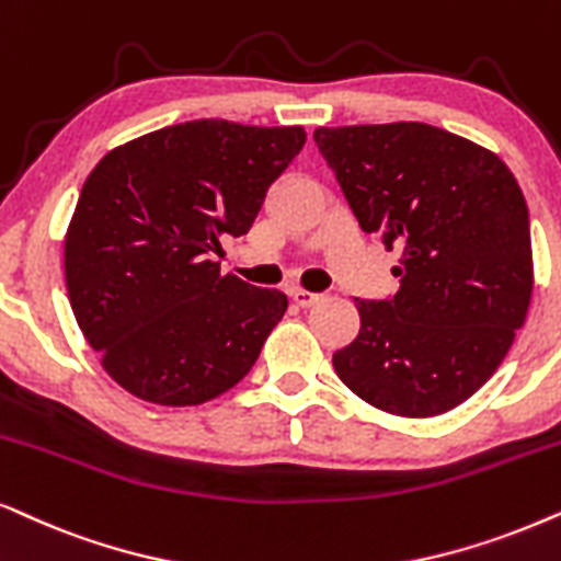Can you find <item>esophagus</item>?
<instances>
[{"instance_id":"1","label":"esophagus","mask_w":561,"mask_h":561,"mask_svg":"<svg viewBox=\"0 0 561 561\" xmlns=\"http://www.w3.org/2000/svg\"><path fill=\"white\" fill-rule=\"evenodd\" d=\"M290 298H294L298 307L309 309V307H314V304L322 301L324 294H309V290H304V288H290Z\"/></svg>"}]
</instances>
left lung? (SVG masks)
I'll list each match as a JSON object with an SVG mask.
<instances>
[{"mask_svg":"<svg viewBox=\"0 0 561 561\" xmlns=\"http://www.w3.org/2000/svg\"><path fill=\"white\" fill-rule=\"evenodd\" d=\"M360 229L399 250L394 296L355 298L360 332L332 355L368 404L431 417L467 402L511 351L534 290L518 180L427 123L317 128Z\"/></svg>","mask_w":561,"mask_h":561,"instance_id":"8db88e82","label":"left lung"}]
</instances>
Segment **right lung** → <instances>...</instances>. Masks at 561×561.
<instances>
[{
  "label": "right lung",
  "instance_id": "obj_1",
  "mask_svg": "<svg viewBox=\"0 0 561 561\" xmlns=\"http://www.w3.org/2000/svg\"><path fill=\"white\" fill-rule=\"evenodd\" d=\"M301 126L203 118L100 159L64 242L69 301L103 368L164 407L216 399L250 374L288 309L280 290L221 275V237H242L298 157Z\"/></svg>",
  "mask_w": 561,
  "mask_h": 561
}]
</instances>
